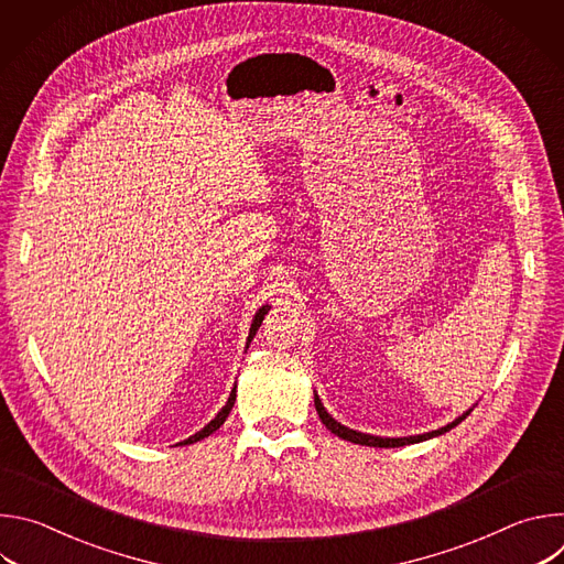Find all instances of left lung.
I'll use <instances>...</instances> for the list:
<instances>
[{
    "label": "left lung",
    "instance_id": "8db88e82",
    "mask_svg": "<svg viewBox=\"0 0 564 564\" xmlns=\"http://www.w3.org/2000/svg\"><path fill=\"white\" fill-rule=\"evenodd\" d=\"M314 406H316V413H318V420L326 424V429L330 433H335L337 437L341 440H348L352 444H361V446H377V448H394V446H406V444H417V442H424V440H431V437H437V435H444L448 433L451 429H455L462 420H466L470 415V411H466L464 415H459L455 422L437 429V431H431V433H424V435H411V437H377V435H366V433H359V431H352L344 424H339L326 409L324 404H321L318 394L314 392Z\"/></svg>",
    "mask_w": 564,
    "mask_h": 564
}]
</instances>
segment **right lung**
<instances>
[{
    "label": "right lung",
    "instance_id": "add662e5",
    "mask_svg": "<svg viewBox=\"0 0 564 564\" xmlns=\"http://www.w3.org/2000/svg\"><path fill=\"white\" fill-rule=\"evenodd\" d=\"M268 307L270 305H263V307H259V312L254 314V321H252V328H250V337H248V346H250V341L254 339V335H257V330L261 328V324H263V316L268 314ZM234 401H236V386L231 388V392H229V399H227V404L220 409V413L203 429V431H198L196 435H192L189 440H185V442H181V444H194V442H200V440H205V437H209L214 431H218L223 424H225V420H227V415H229V411H231V406H234Z\"/></svg>",
    "mask_w": 564,
    "mask_h": 564
}]
</instances>
